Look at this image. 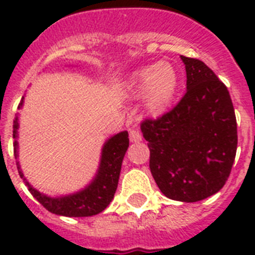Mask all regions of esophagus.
<instances>
[{
	"instance_id": "esophagus-1",
	"label": "esophagus",
	"mask_w": 255,
	"mask_h": 255,
	"mask_svg": "<svg viewBox=\"0 0 255 255\" xmlns=\"http://www.w3.org/2000/svg\"><path fill=\"white\" fill-rule=\"evenodd\" d=\"M129 140H131V143H139V141H141L140 132L136 131V129H131L129 131Z\"/></svg>"
}]
</instances>
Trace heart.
I'll return each mask as SVG.
<instances>
[{
	"label": "heart",
	"instance_id": "1",
	"mask_svg": "<svg viewBox=\"0 0 255 255\" xmlns=\"http://www.w3.org/2000/svg\"><path fill=\"white\" fill-rule=\"evenodd\" d=\"M126 91L132 98L143 96L144 108L160 115L170 107L178 91V74L173 66L160 62L137 70L126 83Z\"/></svg>",
	"mask_w": 255,
	"mask_h": 255
}]
</instances>
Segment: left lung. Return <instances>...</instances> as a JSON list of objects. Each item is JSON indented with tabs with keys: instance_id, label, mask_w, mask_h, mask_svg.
Listing matches in <instances>:
<instances>
[{
	"instance_id": "left-lung-1",
	"label": "left lung",
	"mask_w": 255,
	"mask_h": 255,
	"mask_svg": "<svg viewBox=\"0 0 255 255\" xmlns=\"http://www.w3.org/2000/svg\"><path fill=\"white\" fill-rule=\"evenodd\" d=\"M186 92L172 111L141 123L149 168L170 200L201 201L225 185L237 151V120L226 86L204 63L180 57Z\"/></svg>"
}]
</instances>
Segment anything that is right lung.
Returning a JSON list of instances; mask_svg holds the SVG:
<instances>
[{"mask_svg": "<svg viewBox=\"0 0 255 255\" xmlns=\"http://www.w3.org/2000/svg\"><path fill=\"white\" fill-rule=\"evenodd\" d=\"M22 106H23V98L18 106V110H21ZM18 128H19V118L17 115L13 124V144L15 159H18ZM128 145H129V139H128L127 131H122L108 137L102 147L99 165H98L95 176L85 188L69 194L49 196V194L42 193L26 180L19 161H17V168L19 176L26 184L30 193L33 194L49 212L58 216H65V217H91L103 212L112 201L116 188H118L122 163H123Z\"/></svg>", "mask_w": 255, "mask_h": 255, "instance_id": "right-lung-1", "label": "right lung"}]
</instances>
